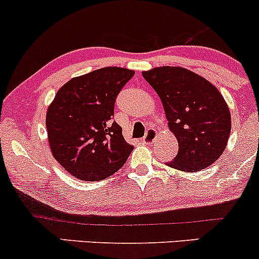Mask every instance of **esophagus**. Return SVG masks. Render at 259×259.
<instances>
[{
  "mask_svg": "<svg viewBox=\"0 0 259 259\" xmlns=\"http://www.w3.org/2000/svg\"><path fill=\"white\" fill-rule=\"evenodd\" d=\"M155 138H156V130L155 129H149V130H147L146 134H145V136L143 138V143L147 144V145L152 144V141L155 140Z\"/></svg>",
  "mask_w": 259,
  "mask_h": 259,
  "instance_id": "obj_1",
  "label": "esophagus"
}]
</instances>
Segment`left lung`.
Returning a JSON list of instances; mask_svg holds the SVG:
<instances>
[{
	"mask_svg": "<svg viewBox=\"0 0 259 259\" xmlns=\"http://www.w3.org/2000/svg\"><path fill=\"white\" fill-rule=\"evenodd\" d=\"M143 76L160 97L178 141L177 156L167 166L197 172L214 163L231 132V114L218 88L183 67H155Z\"/></svg>",
	"mask_w": 259,
	"mask_h": 259,
	"instance_id": "obj_1",
	"label": "left lung"
}]
</instances>
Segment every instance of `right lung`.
Returning <instances> with one entry per match:
<instances>
[{
  "label": "right lung",
  "instance_id": "obj_1",
  "mask_svg": "<svg viewBox=\"0 0 259 259\" xmlns=\"http://www.w3.org/2000/svg\"><path fill=\"white\" fill-rule=\"evenodd\" d=\"M134 71L103 67L71 78L47 112V130L55 160L81 181H102L123 167L134 146L115 121L116 96Z\"/></svg>",
  "mask_w": 259,
  "mask_h": 259
}]
</instances>
